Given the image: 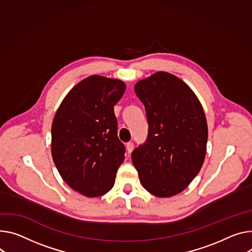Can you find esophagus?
Segmentation results:
<instances>
[{
	"label": "esophagus",
	"mask_w": 252,
	"mask_h": 252,
	"mask_svg": "<svg viewBox=\"0 0 252 252\" xmlns=\"http://www.w3.org/2000/svg\"><path fill=\"white\" fill-rule=\"evenodd\" d=\"M132 150H133V143H132V142L127 143V144H126V152H127L128 154H130V153L132 152Z\"/></svg>",
	"instance_id": "34e87169"
}]
</instances>
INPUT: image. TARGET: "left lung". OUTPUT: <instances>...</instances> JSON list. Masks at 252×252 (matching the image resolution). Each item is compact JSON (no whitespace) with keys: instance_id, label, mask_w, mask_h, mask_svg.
Returning <instances> with one entry per match:
<instances>
[{"instance_id":"left-lung-1","label":"left lung","mask_w":252,"mask_h":252,"mask_svg":"<svg viewBox=\"0 0 252 252\" xmlns=\"http://www.w3.org/2000/svg\"><path fill=\"white\" fill-rule=\"evenodd\" d=\"M146 108L147 140L131 153L143 187L157 197L182 192L199 173L208 127L192 89L177 76L157 72L134 85Z\"/></svg>"}]
</instances>
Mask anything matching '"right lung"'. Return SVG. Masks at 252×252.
<instances>
[{
	"label": "right lung",
	"instance_id": "obj_1",
	"mask_svg": "<svg viewBox=\"0 0 252 252\" xmlns=\"http://www.w3.org/2000/svg\"><path fill=\"white\" fill-rule=\"evenodd\" d=\"M125 90L121 80L89 76L70 90L54 117V164L67 184L86 197L107 193L125 159L113 111Z\"/></svg>",
	"mask_w": 252,
	"mask_h": 252
}]
</instances>
